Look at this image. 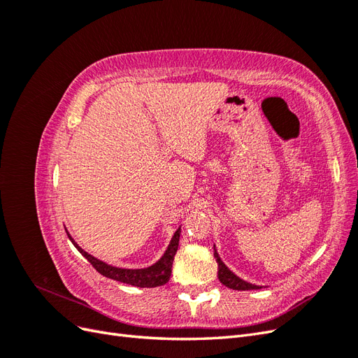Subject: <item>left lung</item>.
Masks as SVG:
<instances>
[{
    "label": "left lung",
    "instance_id": "left-lung-1",
    "mask_svg": "<svg viewBox=\"0 0 358 358\" xmlns=\"http://www.w3.org/2000/svg\"><path fill=\"white\" fill-rule=\"evenodd\" d=\"M213 257L216 259V263H218V279L221 280V284L229 287L231 289H237V291H245V289H259L263 287L251 284V282H246V280L241 279L237 275H234L231 270L224 264V262L221 259L218 251H216V248L213 245Z\"/></svg>",
    "mask_w": 358,
    "mask_h": 358
}]
</instances>
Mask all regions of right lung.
<instances>
[{"instance_id": "right-lung-1", "label": "right lung", "mask_w": 358, "mask_h": 358, "mask_svg": "<svg viewBox=\"0 0 358 358\" xmlns=\"http://www.w3.org/2000/svg\"><path fill=\"white\" fill-rule=\"evenodd\" d=\"M180 227L182 225H179V229L175 231V234H173L171 241L166 249V252L162 254V257L158 259V262L154 263L152 266L143 267V268H124V267H116L112 264H107V263L101 262V259L95 258L94 255L83 251V249L78 243H76V241L70 236L67 229H66V231H67L69 239L76 246V249H78V251L94 266L96 272L101 273L103 276L110 278L113 280H119V282H124L128 285H134L138 288H154V287L167 284L170 276H171L173 259H175V255L178 252V246H179Z\"/></svg>"}]
</instances>
